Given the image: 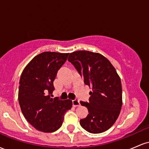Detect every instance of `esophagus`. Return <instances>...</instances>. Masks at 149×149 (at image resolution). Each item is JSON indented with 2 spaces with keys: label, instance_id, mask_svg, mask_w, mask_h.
Instances as JSON below:
<instances>
[{
  "label": "esophagus",
  "instance_id": "esophagus-1",
  "mask_svg": "<svg viewBox=\"0 0 149 149\" xmlns=\"http://www.w3.org/2000/svg\"><path fill=\"white\" fill-rule=\"evenodd\" d=\"M80 102L79 100H73V106L74 107H79L80 106Z\"/></svg>",
  "mask_w": 149,
  "mask_h": 149
}]
</instances>
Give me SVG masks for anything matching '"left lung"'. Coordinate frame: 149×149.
I'll return each mask as SVG.
<instances>
[{"label":"left lung","instance_id":"8db88e82","mask_svg":"<svg viewBox=\"0 0 149 149\" xmlns=\"http://www.w3.org/2000/svg\"><path fill=\"white\" fill-rule=\"evenodd\" d=\"M68 60L92 88L90 102H80L89 112L80 125L94 134L107 131L118 118L123 104L122 85L116 69L102 54L90 51L71 52Z\"/></svg>","mask_w":149,"mask_h":149}]
</instances>
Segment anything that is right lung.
<instances>
[{"instance_id":"add662e5","label":"right lung","mask_w":149,"mask_h":149,"mask_svg":"<svg viewBox=\"0 0 149 149\" xmlns=\"http://www.w3.org/2000/svg\"><path fill=\"white\" fill-rule=\"evenodd\" d=\"M69 53L44 52L26 66L19 80L18 100L22 113L37 130L53 132L61 127L65 113L72 107L70 100L50 98L58 70ZM49 93L48 95L47 94Z\"/></svg>"}]
</instances>
